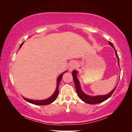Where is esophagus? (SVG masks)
<instances>
[{
  "instance_id": "34e87169",
  "label": "esophagus",
  "mask_w": 132,
  "mask_h": 132,
  "mask_svg": "<svg viewBox=\"0 0 132 132\" xmlns=\"http://www.w3.org/2000/svg\"><path fill=\"white\" fill-rule=\"evenodd\" d=\"M76 66H77L76 63L75 62H73L72 63H71V64H70V68H69V70H70V71L74 70V69H75L76 68Z\"/></svg>"
}]
</instances>
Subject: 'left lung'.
<instances>
[{
  "mask_svg": "<svg viewBox=\"0 0 132 132\" xmlns=\"http://www.w3.org/2000/svg\"><path fill=\"white\" fill-rule=\"evenodd\" d=\"M108 44L110 45L111 46L114 48L115 52V54L116 56L118 59V64L119 65V57H118L117 51L115 50V49L113 46V44H112V42L110 41H108ZM77 71L76 70H73L72 71V75H73V80H74L75 82V87H76V92L77 94V95L79 96V97L81 99L82 101H83L84 102H86L87 104H99L101 103V102H103L104 101H105L107 99L111 97V96L112 95V94L114 92L116 88H117V86H116V87L113 89V90L111 91V92L109 93V94L105 95H98V96H95V97H92V96H90L88 95H86V94H84L83 92H82L81 87H80V82L79 81V80L77 79V78L76 77L77 75Z\"/></svg>",
  "mask_w": 132,
  "mask_h": 132,
  "instance_id": "left-lung-1",
  "label": "left lung"
}]
</instances>
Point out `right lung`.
<instances>
[{"label":"right lung","mask_w":132,"mask_h":132,"mask_svg":"<svg viewBox=\"0 0 132 132\" xmlns=\"http://www.w3.org/2000/svg\"><path fill=\"white\" fill-rule=\"evenodd\" d=\"M23 43H24V42H23V43H21L20 46V48L21 47V46L23 45ZM63 73H62V74L60 75L58 77L57 79L56 88V90L55 91V93H53V94L52 96H51L50 98H49L46 100H39H39H32L27 99V98H24L23 97V98L26 100V101L30 102V103L35 104V105H48V104H50L51 103H52V102H53L56 99L57 96H58V94H59V89H58V86H59V84L60 83V82H61V80L62 77V75H63Z\"/></svg>","instance_id":"obj_1"}]
</instances>
